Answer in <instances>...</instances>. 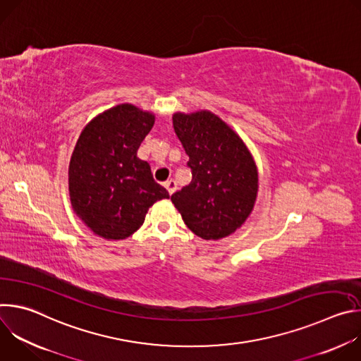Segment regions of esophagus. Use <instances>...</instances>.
Listing matches in <instances>:
<instances>
[{"label": "esophagus", "instance_id": "esophagus-1", "mask_svg": "<svg viewBox=\"0 0 361 361\" xmlns=\"http://www.w3.org/2000/svg\"><path fill=\"white\" fill-rule=\"evenodd\" d=\"M164 187L167 188V191H169L170 194H173V192L177 190V183H176L174 180H167V181L164 183Z\"/></svg>", "mask_w": 361, "mask_h": 361}]
</instances>
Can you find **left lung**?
Returning a JSON list of instances; mask_svg holds the SVG:
<instances>
[{
	"label": "left lung",
	"instance_id": "8db88e82",
	"mask_svg": "<svg viewBox=\"0 0 361 361\" xmlns=\"http://www.w3.org/2000/svg\"><path fill=\"white\" fill-rule=\"evenodd\" d=\"M191 169V183L171 195L185 226L204 240L240 228L259 191V173L244 141L212 111L173 116Z\"/></svg>",
	"mask_w": 361,
	"mask_h": 361
}]
</instances>
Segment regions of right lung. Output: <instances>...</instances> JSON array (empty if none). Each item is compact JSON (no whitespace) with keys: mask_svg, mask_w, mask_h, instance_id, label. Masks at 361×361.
I'll list each match as a JSON object with an SVG mask.
<instances>
[{"mask_svg":"<svg viewBox=\"0 0 361 361\" xmlns=\"http://www.w3.org/2000/svg\"><path fill=\"white\" fill-rule=\"evenodd\" d=\"M152 113L120 104L81 131L68 169L71 205L82 223L106 240H124L144 223L151 205L169 198L137 151L154 126Z\"/></svg>","mask_w":361,"mask_h":361,"instance_id":"right-lung-1","label":"right lung"}]
</instances>
